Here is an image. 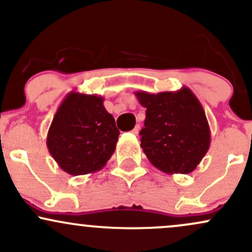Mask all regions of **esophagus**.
Here are the masks:
<instances>
[{
    "instance_id": "1",
    "label": "esophagus",
    "mask_w": 252,
    "mask_h": 252,
    "mask_svg": "<svg viewBox=\"0 0 252 252\" xmlns=\"http://www.w3.org/2000/svg\"><path fill=\"white\" fill-rule=\"evenodd\" d=\"M131 132H132V134H134V135H138V132H140V126H138V124H137V126H136L135 128L131 130Z\"/></svg>"
}]
</instances>
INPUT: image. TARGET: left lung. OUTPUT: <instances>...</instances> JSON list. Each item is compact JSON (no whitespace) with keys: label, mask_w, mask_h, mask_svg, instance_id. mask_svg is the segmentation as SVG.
<instances>
[{"label":"left lung","mask_w":252,"mask_h":252,"mask_svg":"<svg viewBox=\"0 0 252 252\" xmlns=\"http://www.w3.org/2000/svg\"><path fill=\"white\" fill-rule=\"evenodd\" d=\"M146 108L141 147L154 167L167 174H189L196 168L211 143L206 115L186 86L175 92H135Z\"/></svg>","instance_id":"8db88e82"}]
</instances>
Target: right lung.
<instances>
[{
    "instance_id": "right-lung-1",
    "label": "right lung",
    "mask_w": 252,
    "mask_h": 252,
    "mask_svg": "<svg viewBox=\"0 0 252 252\" xmlns=\"http://www.w3.org/2000/svg\"><path fill=\"white\" fill-rule=\"evenodd\" d=\"M103 102L97 94L72 91L58 108L46 143L63 172L96 173L114 154L120 131Z\"/></svg>"
}]
</instances>
